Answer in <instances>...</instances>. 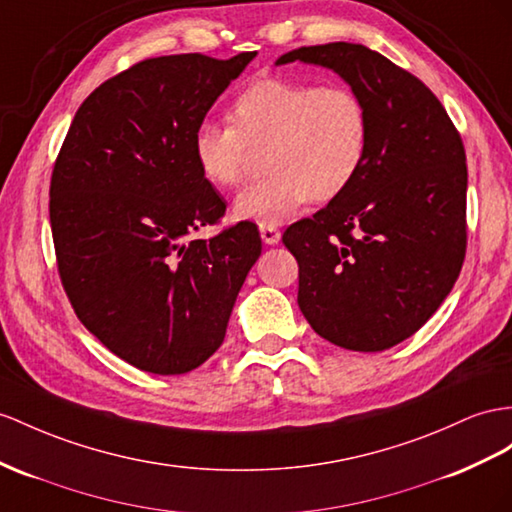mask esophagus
Masks as SVG:
<instances>
[{
  "instance_id": "34e87169",
  "label": "esophagus",
  "mask_w": 512,
  "mask_h": 512,
  "mask_svg": "<svg viewBox=\"0 0 512 512\" xmlns=\"http://www.w3.org/2000/svg\"><path fill=\"white\" fill-rule=\"evenodd\" d=\"M259 233H261V240L270 246L279 244V240H281V231L274 225H259Z\"/></svg>"
}]
</instances>
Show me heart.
<instances>
[{
  "mask_svg": "<svg viewBox=\"0 0 512 512\" xmlns=\"http://www.w3.org/2000/svg\"><path fill=\"white\" fill-rule=\"evenodd\" d=\"M231 125L201 121L192 153L216 188H235L248 173V147H264L268 175L235 199L233 212L279 225L309 201L344 192L368 155L370 114L357 90L292 77H259L229 108Z\"/></svg>",
  "mask_w": 512,
  "mask_h": 512,
  "instance_id": "obj_1",
  "label": "heart"
}]
</instances>
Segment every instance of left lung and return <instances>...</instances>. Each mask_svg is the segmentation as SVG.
I'll return each mask as SVG.
<instances>
[{"label": "left lung", "instance_id": "left-lung-1", "mask_svg": "<svg viewBox=\"0 0 512 512\" xmlns=\"http://www.w3.org/2000/svg\"><path fill=\"white\" fill-rule=\"evenodd\" d=\"M296 60L335 71L370 114L359 175L283 233L298 261V307L335 346L387 350L422 329L463 268V140L430 88L378 51L300 47L277 67Z\"/></svg>", "mask_w": 512, "mask_h": 512}]
</instances>
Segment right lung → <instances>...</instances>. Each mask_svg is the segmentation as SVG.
<instances>
[{"label":"right lung","instance_id":"obj_1","mask_svg":"<svg viewBox=\"0 0 512 512\" xmlns=\"http://www.w3.org/2000/svg\"><path fill=\"white\" fill-rule=\"evenodd\" d=\"M255 56L142 60L86 97L62 142L49 220L64 292L138 370L186 374L212 357L261 255L248 220L194 238L227 205L194 162L192 134Z\"/></svg>","mask_w":512,"mask_h":512}]
</instances>
